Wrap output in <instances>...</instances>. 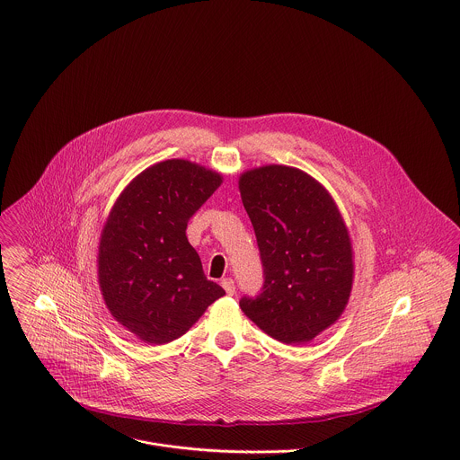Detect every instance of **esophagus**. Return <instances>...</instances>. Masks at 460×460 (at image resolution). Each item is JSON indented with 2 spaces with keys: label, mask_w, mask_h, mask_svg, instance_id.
I'll return each instance as SVG.
<instances>
[{
  "label": "esophagus",
  "mask_w": 460,
  "mask_h": 460,
  "mask_svg": "<svg viewBox=\"0 0 460 460\" xmlns=\"http://www.w3.org/2000/svg\"><path fill=\"white\" fill-rule=\"evenodd\" d=\"M221 287L225 288V292H226L228 296H234V294H235V283H234V279H232V278H225V279H221Z\"/></svg>",
  "instance_id": "1"
}]
</instances>
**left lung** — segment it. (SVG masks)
<instances>
[{
	"mask_svg": "<svg viewBox=\"0 0 460 460\" xmlns=\"http://www.w3.org/2000/svg\"><path fill=\"white\" fill-rule=\"evenodd\" d=\"M239 191L263 265L262 294L241 310L283 343L312 341L343 314L354 279L349 230L328 190L299 168L244 172Z\"/></svg>",
	"mask_w": 460,
	"mask_h": 460,
	"instance_id": "1",
	"label": "left lung"
}]
</instances>
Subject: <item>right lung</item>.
<instances>
[{
  "mask_svg": "<svg viewBox=\"0 0 460 460\" xmlns=\"http://www.w3.org/2000/svg\"><path fill=\"white\" fill-rule=\"evenodd\" d=\"M221 182L217 172L168 159L134 177L111 207L99 241V287L115 321L145 343L177 340L225 296L186 235Z\"/></svg>",
  "mask_w": 460,
  "mask_h": 460,
  "instance_id": "add662e5",
  "label": "right lung"
}]
</instances>
